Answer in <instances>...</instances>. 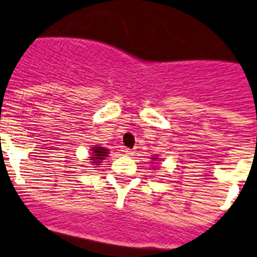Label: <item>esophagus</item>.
<instances>
[{
  "mask_svg": "<svg viewBox=\"0 0 257 257\" xmlns=\"http://www.w3.org/2000/svg\"><path fill=\"white\" fill-rule=\"evenodd\" d=\"M124 152H125V155H128V156L134 155V151H133V150H131V148H126V150L124 151Z\"/></svg>",
  "mask_w": 257,
  "mask_h": 257,
  "instance_id": "esophagus-1",
  "label": "esophagus"
}]
</instances>
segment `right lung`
I'll return each instance as SVG.
<instances>
[{
    "label": "right lung",
    "mask_w": 257,
    "mask_h": 257,
    "mask_svg": "<svg viewBox=\"0 0 257 257\" xmlns=\"http://www.w3.org/2000/svg\"><path fill=\"white\" fill-rule=\"evenodd\" d=\"M92 153H93V155H91V156H92L91 158H92V161L95 162L96 165H97L100 162V160H104L105 156L107 155V151L105 150L104 147H95V148H93Z\"/></svg>",
    "instance_id": "1"
}]
</instances>
